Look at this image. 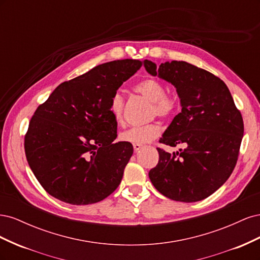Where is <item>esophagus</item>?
<instances>
[{"instance_id": "obj_1", "label": "esophagus", "mask_w": 260, "mask_h": 260, "mask_svg": "<svg viewBox=\"0 0 260 260\" xmlns=\"http://www.w3.org/2000/svg\"><path fill=\"white\" fill-rule=\"evenodd\" d=\"M143 147V145L142 144H139V143H135L133 144V148H135V152H139L141 148Z\"/></svg>"}]
</instances>
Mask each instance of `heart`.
I'll use <instances>...</instances> for the list:
<instances>
[{
    "instance_id": "obj_1",
    "label": "heart",
    "mask_w": 260,
    "mask_h": 260,
    "mask_svg": "<svg viewBox=\"0 0 260 260\" xmlns=\"http://www.w3.org/2000/svg\"><path fill=\"white\" fill-rule=\"evenodd\" d=\"M136 92L152 102V114L161 118H169L174 115L178 108V100L166 93V86L159 80L145 79L135 86ZM109 113L117 123H120L123 118V98L120 94H114ZM160 135V127L157 123H148L139 127H132L120 133V139L129 143H147Z\"/></svg>"
}]
</instances>
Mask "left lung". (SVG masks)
I'll return each instance as SVG.
<instances>
[{
  "label": "left lung",
  "mask_w": 260,
  "mask_h": 260,
  "mask_svg": "<svg viewBox=\"0 0 260 260\" xmlns=\"http://www.w3.org/2000/svg\"><path fill=\"white\" fill-rule=\"evenodd\" d=\"M148 74L175 85L181 113L159 142L183 144L177 153L157 148L159 160L148 177L166 198L184 203L208 198L221 186L237 165L244 133L243 118L220 78L186 61H166L157 68L144 60Z\"/></svg>",
  "instance_id": "1"
}]
</instances>
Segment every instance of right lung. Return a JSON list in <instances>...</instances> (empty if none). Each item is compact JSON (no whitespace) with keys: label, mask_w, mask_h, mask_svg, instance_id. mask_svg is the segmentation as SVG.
Returning <instances> with one entry per match:
<instances>
[{"label":"right lung","mask_w":260,"mask_h":260,"mask_svg":"<svg viewBox=\"0 0 260 260\" xmlns=\"http://www.w3.org/2000/svg\"><path fill=\"white\" fill-rule=\"evenodd\" d=\"M141 66L137 59L95 66L60 83L37 108L25 136V152L36 178L53 198L88 205L120 184L133 146L114 142L117 122L109 104Z\"/></svg>","instance_id":"right-lung-1"}]
</instances>
